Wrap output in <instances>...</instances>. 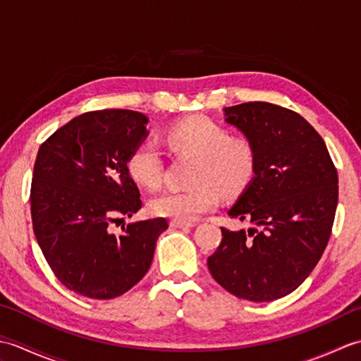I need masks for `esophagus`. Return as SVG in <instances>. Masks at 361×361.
Masks as SVG:
<instances>
[{"label": "esophagus", "mask_w": 361, "mask_h": 361, "mask_svg": "<svg viewBox=\"0 0 361 361\" xmlns=\"http://www.w3.org/2000/svg\"><path fill=\"white\" fill-rule=\"evenodd\" d=\"M171 226L172 228H192L194 224H186V221H180V220H171Z\"/></svg>", "instance_id": "esophagus-1"}]
</instances>
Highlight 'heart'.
Segmentation results:
<instances>
[{
	"mask_svg": "<svg viewBox=\"0 0 361 361\" xmlns=\"http://www.w3.org/2000/svg\"><path fill=\"white\" fill-rule=\"evenodd\" d=\"M166 144L176 153L197 159L190 175L194 188L166 190L153 197V216L190 224L216 209L220 192L239 194L252 178L256 152L245 137H231L228 130L206 118H190L175 124L164 135ZM127 169L137 185L157 189L163 183L164 159L153 141H142L130 153Z\"/></svg>",
	"mask_w": 361,
	"mask_h": 361,
	"instance_id": "b5f03b06",
	"label": "heart"
}]
</instances>
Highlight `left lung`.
Instances as JSON below:
<instances>
[{
    "instance_id": "1",
    "label": "left lung",
    "mask_w": 361,
    "mask_h": 361,
    "mask_svg": "<svg viewBox=\"0 0 361 361\" xmlns=\"http://www.w3.org/2000/svg\"><path fill=\"white\" fill-rule=\"evenodd\" d=\"M225 122L256 152L251 181L228 216L245 231L221 228L208 267L229 293L255 302L296 290L323 256L332 233L338 175L323 137L301 114L268 102L226 106Z\"/></svg>"
}]
</instances>
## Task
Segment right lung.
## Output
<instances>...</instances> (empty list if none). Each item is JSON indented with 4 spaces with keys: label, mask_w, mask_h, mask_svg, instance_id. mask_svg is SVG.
I'll return each instance as SVG.
<instances>
[{
    "label": "right lung",
    "mask_w": 361,
    "mask_h": 361,
    "mask_svg": "<svg viewBox=\"0 0 361 361\" xmlns=\"http://www.w3.org/2000/svg\"><path fill=\"white\" fill-rule=\"evenodd\" d=\"M132 110L88 111L46 140L37 153L30 214L57 279L82 296L111 299L140 282L152 265L166 219L141 220L113 234L110 225L141 209L127 159L149 135Z\"/></svg>",
    "instance_id": "obj_1"
}]
</instances>
